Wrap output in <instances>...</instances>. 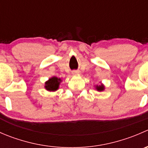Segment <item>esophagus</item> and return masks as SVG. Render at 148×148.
I'll list each match as a JSON object with an SVG mask.
<instances>
[{
    "label": "esophagus",
    "instance_id": "obj_1",
    "mask_svg": "<svg viewBox=\"0 0 148 148\" xmlns=\"http://www.w3.org/2000/svg\"><path fill=\"white\" fill-rule=\"evenodd\" d=\"M79 71H73V74H79Z\"/></svg>",
    "mask_w": 148,
    "mask_h": 148
}]
</instances>
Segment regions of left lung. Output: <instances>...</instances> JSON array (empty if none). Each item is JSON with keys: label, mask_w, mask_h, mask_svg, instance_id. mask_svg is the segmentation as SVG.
Listing matches in <instances>:
<instances>
[{"label": "left lung", "mask_w": 148, "mask_h": 148, "mask_svg": "<svg viewBox=\"0 0 148 148\" xmlns=\"http://www.w3.org/2000/svg\"><path fill=\"white\" fill-rule=\"evenodd\" d=\"M104 89H105V86H104V85L103 84H101L100 85H96L95 86V89L97 91H98V92H102V91L104 90Z\"/></svg>", "instance_id": "8db88e82"}]
</instances>
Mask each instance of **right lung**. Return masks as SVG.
Returning <instances> with one entry per match:
<instances>
[{
	"label": "right lung",
	"mask_w": 148,
	"mask_h": 148,
	"mask_svg": "<svg viewBox=\"0 0 148 148\" xmlns=\"http://www.w3.org/2000/svg\"><path fill=\"white\" fill-rule=\"evenodd\" d=\"M62 82V80L60 78H57L56 77H51L45 82L44 88L46 89V90L49 91V92H55L59 89V85Z\"/></svg>",
	"instance_id": "obj_1"
}]
</instances>
